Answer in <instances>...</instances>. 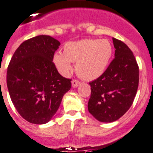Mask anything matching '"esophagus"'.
Segmentation results:
<instances>
[{"instance_id": "1", "label": "esophagus", "mask_w": 153, "mask_h": 153, "mask_svg": "<svg viewBox=\"0 0 153 153\" xmlns=\"http://www.w3.org/2000/svg\"><path fill=\"white\" fill-rule=\"evenodd\" d=\"M80 83L81 82L78 80H77V79H74V80H72V82H71V85H72L73 88H77L79 85H80Z\"/></svg>"}]
</instances>
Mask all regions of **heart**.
<instances>
[{"label":"heart","instance_id":"b5f03b06","mask_svg":"<svg viewBox=\"0 0 153 153\" xmlns=\"http://www.w3.org/2000/svg\"><path fill=\"white\" fill-rule=\"evenodd\" d=\"M111 54L112 46L108 40L85 39L66 43L63 54H54L53 62L63 75L71 72V62H76L77 75L82 79L91 81L104 73Z\"/></svg>","mask_w":153,"mask_h":153}]
</instances>
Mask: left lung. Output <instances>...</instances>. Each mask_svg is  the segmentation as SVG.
Returning <instances> with one entry per match:
<instances>
[{"label": "left lung", "instance_id": "obj_1", "mask_svg": "<svg viewBox=\"0 0 153 153\" xmlns=\"http://www.w3.org/2000/svg\"><path fill=\"white\" fill-rule=\"evenodd\" d=\"M115 58L104 73L89 82L90 113L102 123H111L123 116L133 103L139 86V65L131 49L112 38Z\"/></svg>", "mask_w": 153, "mask_h": 153}]
</instances>
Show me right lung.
Returning a JSON list of instances; mask_svg holds the SVG:
<instances>
[{
    "mask_svg": "<svg viewBox=\"0 0 153 153\" xmlns=\"http://www.w3.org/2000/svg\"><path fill=\"white\" fill-rule=\"evenodd\" d=\"M58 40L38 35L17 48L7 71V85L16 110L33 124H45L58 111L71 78L58 73L53 62Z\"/></svg>",
    "mask_w": 153,
    "mask_h": 153,
    "instance_id": "obj_1",
    "label": "right lung"
}]
</instances>
